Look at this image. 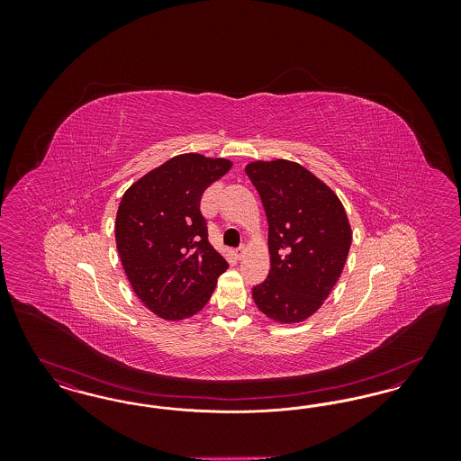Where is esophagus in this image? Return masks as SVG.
Here are the masks:
<instances>
[{
  "label": "esophagus",
  "instance_id": "34e87169",
  "mask_svg": "<svg viewBox=\"0 0 461 461\" xmlns=\"http://www.w3.org/2000/svg\"><path fill=\"white\" fill-rule=\"evenodd\" d=\"M243 254H245V247H243V245H240V247H235V249H233V256H235L237 259H241V258H243Z\"/></svg>",
  "mask_w": 461,
  "mask_h": 461
}]
</instances>
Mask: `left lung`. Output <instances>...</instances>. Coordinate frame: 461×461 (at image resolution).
Returning <instances> with one entry per match:
<instances>
[{"mask_svg": "<svg viewBox=\"0 0 461 461\" xmlns=\"http://www.w3.org/2000/svg\"><path fill=\"white\" fill-rule=\"evenodd\" d=\"M245 173L269 226L271 267L252 288L254 303L275 321H303L323 304L344 269L352 240L346 211L325 183L295 162L258 160Z\"/></svg>", "mask_w": 461, "mask_h": 461, "instance_id": "1", "label": "left lung"}]
</instances>
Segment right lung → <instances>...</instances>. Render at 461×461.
I'll list each match as a JSON object with an SVG mask.
<instances>
[{
    "label": "right lung",
    "instance_id": "right-lung-1",
    "mask_svg": "<svg viewBox=\"0 0 461 461\" xmlns=\"http://www.w3.org/2000/svg\"><path fill=\"white\" fill-rule=\"evenodd\" d=\"M230 160L177 155L138 179L121 200L115 241L140 301L164 320H183L211 299L228 263L209 243L203 190Z\"/></svg>",
    "mask_w": 461,
    "mask_h": 461
}]
</instances>
